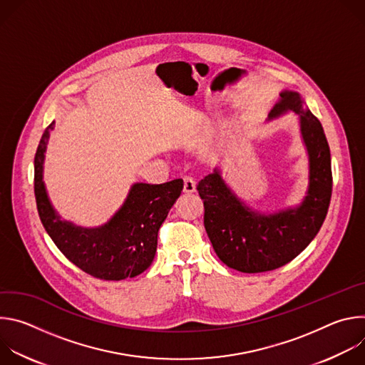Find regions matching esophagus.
<instances>
[{
    "mask_svg": "<svg viewBox=\"0 0 365 365\" xmlns=\"http://www.w3.org/2000/svg\"><path fill=\"white\" fill-rule=\"evenodd\" d=\"M196 190V182L190 176H183V192L190 195Z\"/></svg>",
    "mask_w": 365,
    "mask_h": 365,
    "instance_id": "obj_1",
    "label": "esophagus"
}]
</instances>
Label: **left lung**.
Returning <instances> with one entry per match:
<instances>
[{
	"mask_svg": "<svg viewBox=\"0 0 365 365\" xmlns=\"http://www.w3.org/2000/svg\"><path fill=\"white\" fill-rule=\"evenodd\" d=\"M293 111L309 154V187L303 202L276 214L252 211L225 185L218 169L197 185L203 224L221 262L242 273L276 270L297 257L319 232L331 202V151L322 124L297 92L283 91L270 120Z\"/></svg>",
	"mask_w": 365,
	"mask_h": 365,
	"instance_id": "left-lung-1",
	"label": "left lung"
}]
</instances>
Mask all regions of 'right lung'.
<instances>
[{"instance_id":"add662e5","label":"right lung","mask_w":365,"mask_h":365,"mask_svg":"<svg viewBox=\"0 0 365 365\" xmlns=\"http://www.w3.org/2000/svg\"><path fill=\"white\" fill-rule=\"evenodd\" d=\"M53 124L46 128L34 155V195L46 232L69 262L92 277L124 280L141 274L153 263L159 230L182 193L183 180L134 183L118 212L102 227L82 228L62 221L43 183L44 151Z\"/></svg>"}]
</instances>
